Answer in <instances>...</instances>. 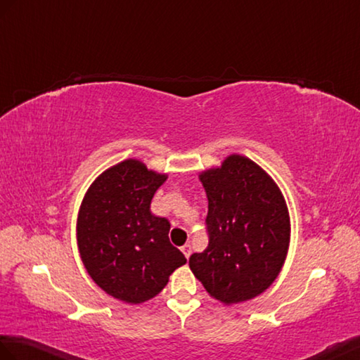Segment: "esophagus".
Masks as SVG:
<instances>
[{
    "label": "esophagus",
    "mask_w": 360,
    "mask_h": 360,
    "mask_svg": "<svg viewBox=\"0 0 360 360\" xmlns=\"http://www.w3.org/2000/svg\"><path fill=\"white\" fill-rule=\"evenodd\" d=\"M181 250H182L184 256H186V257L188 259V257H190V255H191V245H190V244H186V245H182V247H181Z\"/></svg>",
    "instance_id": "obj_1"
}]
</instances>
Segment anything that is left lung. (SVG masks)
<instances>
[{
    "instance_id": "obj_1",
    "label": "left lung",
    "mask_w": 360,
    "mask_h": 360,
    "mask_svg": "<svg viewBox=\"0 0 360 360\" xmlns=\"http://www.w3.org/2000/svg\"><path fill=\"white\" fill-rule=\"evenodd\" d=\"M199 179L208 199V247L190 256V270L225 305L253 299L271 285L285 262V199L265 170L240 155L227 156Z\"/></svg>"
}]
</instances>
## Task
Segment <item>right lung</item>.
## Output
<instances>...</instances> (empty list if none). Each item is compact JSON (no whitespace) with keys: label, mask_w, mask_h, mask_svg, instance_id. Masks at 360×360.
I'll use <instances>...</instances> for the list:
<instances>
[{"label":"right lung","mask_w":360,"mask_h":360,"mask_svg":"<svg viewBox=\"0 0 360 360\" xmlns=\"http://www.w3.org/2000/svg\"><path fill=\"white\" fill-rule=\"evenodd\" d=\"M167 174L125 160L103 172L82 199L77 239L90 278L107 295L142 304L160 295L169 276L187 262L170 244V222L150 212Z\"/></svg>","instance_id":"obj_1"}]
</instances>
